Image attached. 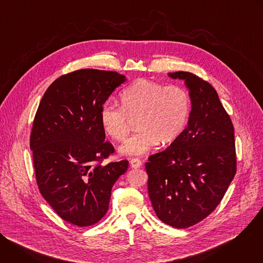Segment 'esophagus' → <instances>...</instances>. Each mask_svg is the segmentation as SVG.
<instances>
[{"instance_id":"esophagus-1","label":"esophagus","mask_w":263,"mask_h":263,"mask_svg":"<svg viewBox=\"0 0 263 263\" xmlns=\"http://www.w3.org/2000/svg\"><path fill=\"white\" fill-rule=\"evenodd\" d=\"M141 161L138 158H132L130 160V165L132 168H139L141 166Z\"/></svg>"}]
</instances>
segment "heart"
<instances>
[{
  "label": "heart",
  "instance_id": "heart-1",
  "mask_svg": "<svg viewBox=\"0 0 263 263\" xmlns=\"http://www.w3.org/2000/svg\"><path fill=\"white\" fill-rule=\"evenodd\" d=\"M120 100L121 107L104 104L100 120L111 138L122 141L128 135L130 120L138 118L139 131L120 147L125 156L143 155L158 142L171 143L182 133L191 114V96L180 85L140 79L126 87Z\"/></svg>",
  "mask_w": 263,
  "mask_h": 263
}]
</instances>
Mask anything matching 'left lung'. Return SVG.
Listing matches in <instances>:
<instances>
[{
    "label": "left lung",
    "instance_id": "1",
    "mask_svg": "<svg viewBox=\"0 0 263 263\" xmlns=\"http://www.w3.org/2000/svg\"><path fill=\"white\" fill-rule=\"evenodd\" d=\"M167 74L184 81L192 110L178 138L148 157L147 191L159 219L184 229L216 208L235 176L234 128L208 82L189 71Z\"/></svg>",
    "mask_w": 263,
    "mask_h": 263
}]
</instances>
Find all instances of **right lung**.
I'll return each instance as SVG.
<instances>
[{"mask_svg": "<svg viewBox=\"0 0 263 263\" xmlns=\"http://www.w3.org/2000/svg\"><path fill=\"white\" fill-rule=\"evenodd\" d=\"M127 80L116 71L84 68L63 74L45 92L34 118L30 148L44 199L67 222L87 227L107 212L112 186L129 162L106 165L102 106Z\"/></svg>", "mask_w": 263, "mask_h": 263, "instance_id": "right-lung-1", "label": "right lung"}]
</instances>
